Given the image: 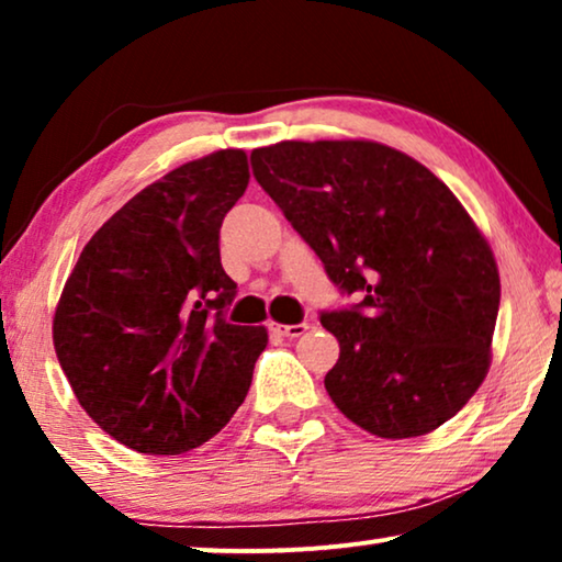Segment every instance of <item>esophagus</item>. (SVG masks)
<instances>
[{"label": "esophagus", "mask_w": 562, "mask_h": 562, "mask_svg": "<svg viewBox=\"0 0 562 562\" xmlns=\"http://www.w3.org/2000/svg\"><path fill=\"white\" fill-rule=\"evenodd\" d=\"M271 329H276L283 337H302L310 329V325L306 322H299V325H276V322H271Z\"/></svg>", "instance_id": "34e87169"}]
</instances>
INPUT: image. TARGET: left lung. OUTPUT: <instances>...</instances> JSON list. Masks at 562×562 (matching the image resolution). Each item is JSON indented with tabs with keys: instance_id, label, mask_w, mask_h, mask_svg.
Instances as JSON below:
<instances>
[{
	"instance_id": "8db88e82",
	"label": "left lung",
	"mask_w": 562,
	"mask_h": 562,
	"mask_svg": "<svg viewBox=\"0 0 562 562\" xmlns=\"http://www.w3.org/2000/svg\"><path fill=\"white\" fill-rule=\"evenodd\" d=\"M252 176L358 296L322 312L340 342L325 389L366 432L404 440L463 409L491 366L498 268L456 194L373 140H283L250 153Z\"/></svg>"
}]
</instances>
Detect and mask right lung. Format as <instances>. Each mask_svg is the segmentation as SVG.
Here are the masks:
<instances>
[{"label": "right lung", "mask_w": 562, "mask_h": 562, "mask_svg": "<svg viewBox=\"0 0 562 562\" xmlns=\"http://www.w3.org/2000/svg\"><path fill=\"white\" fill-rule=\"evenodd\" d=\"M227 148L145 187L83 245L53 317V345L83 412L145 456L212 440L248 396L266 327L229 325L237 283L220 227L248 189Z\"/></svg>", "instance_id": "add662e5"}]
</instances>
